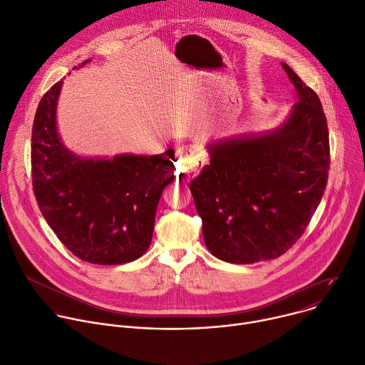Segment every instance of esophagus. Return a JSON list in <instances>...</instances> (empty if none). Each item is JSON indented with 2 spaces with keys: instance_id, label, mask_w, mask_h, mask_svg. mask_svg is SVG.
<instances>
[{
  "instance_id": "1",
  "label": "esophagus",
  "mask_w": 365,
  "mask_h": 365,
  "mask_svg": "<svg viewBox=\"0 0 365 365\" xmlns=\"http://www.w3.org/2000/svg\"><path fill=\"white\" fill-rule=\"evenodd\" d=\"M205 164V153L197 146L185 145L177 150V177H180L182 181L197 177Z\"/></svg>"
}]
</instances>
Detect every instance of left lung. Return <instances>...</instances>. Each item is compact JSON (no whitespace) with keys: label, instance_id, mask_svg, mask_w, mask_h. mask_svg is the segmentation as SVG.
I'll use <instances>...</instances> for the list:
<instances>
[{"label":"left lung","instance_id":"8db88e82","mask_svg":"<svg viewBox=\"0 0 365 365\" xmlns=\"http://www.w3.org/2000/svg\"><path fill=\"white\" fill-rule=\"evenodd\" d=\"M297 103L277 128L207 143L210 164L190 184L216 258L254 264L287 252L325 192L329 132L316 93L284 62Z\"/></svg>","mask_w":365,"mask_h":365}]
</instances>
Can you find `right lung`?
I'll list each match as a JSON object with an SVG mask.
<instances>
[{
	"mask_svg": "<svg viewBox=\"0 0 365 365\" xmlns=\"http://www.w3.org/2000/svg\"><path fill=\"white\" fill-rule=\"evenodd\" d=\"M62 86L59 81L42 97L34 115L31 177L37 205L79 259L98 265L132 262L150 245L160 194L174 180V150L152 156L76 155L58 132Z\"/></svg>",
	"mask_w": 365,
	"mask_h": 365,
	"instance_id": "right-lung-1",
	"label": "right lung"
}]
</instances>
